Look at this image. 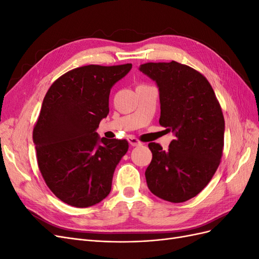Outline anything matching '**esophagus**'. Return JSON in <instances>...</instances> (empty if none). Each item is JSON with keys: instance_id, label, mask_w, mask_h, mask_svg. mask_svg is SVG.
<instances>
[{"instance_id": "34e87169", "label": "esophagus", "mask_w": 259, "mask_h": 259, "mask_svg": "<svg viewBox=\"0 0 259 259\" xmlns=\"http://www.w3.org/2000/svg\"><path fill=\"white\" fill-rule=\"evenodd\" d=\"M128 143L132 147H137V146H140L142 145V143L139 142L138 139H136L135 137H128Z\"/></svg>"}]
</instances>
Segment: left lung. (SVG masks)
I'll return each instance as SVG.
<instances>
[{
	"mask_svg": "<svg viewBox=\"0 0 259 259\" xmlns=\"http://www.w3.org/2000/svg\"><path fill=\"white\" fill-rule=\"evenodd\" d=\"M139 71L159 89L160 124L171 132L168 150L148 145L152 152L146 169L149 190L168 202L188 201L200 193L221 163L225 120L208 81L194 69L170 62H148Z\"/></svg>",
	"mask_w": 259,
	"mask_h": 259,
	"instance_id": "8db88e82",
	"label": "left lung"
}]
</instances>
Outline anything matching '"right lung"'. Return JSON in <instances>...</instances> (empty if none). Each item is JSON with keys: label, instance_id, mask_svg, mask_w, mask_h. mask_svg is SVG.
Wrapping results in <instances>:
<instances>
[{"label": "right lung", "instance_id": "right-lung-1", "mask_svg": "<svg viewBox=\"0 0 259 259\" xmlns=\"http://www.w3.org/2000/svg\"><path fill=\"white\" fill-rule=\"evenodd\" d=\"M132 64L84 66L55 81L46 93L33 130L38 168L51 191L67 204L89 207L111 191L114 169L127 140L96 133L109 113L112 86Z\"/></svg>", "mask_w": 259, "mask_h": 259}]
</instances>
